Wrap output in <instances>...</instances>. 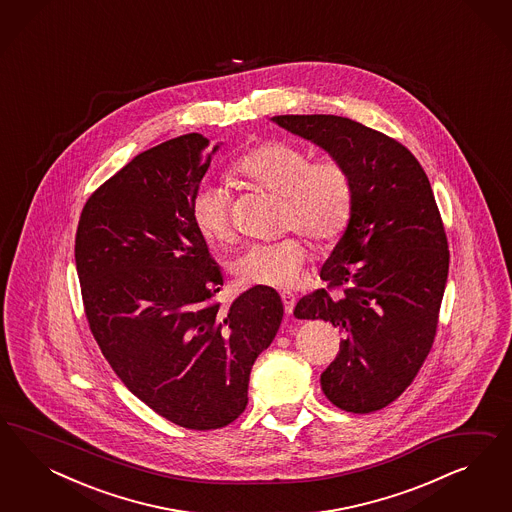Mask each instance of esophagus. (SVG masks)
<instances>
[{
	"mask_svg": "<svg viewBox=\"0 0 512 512\" xmlns=\"http://www.w3.org/2000/svg\"><path fill=\"white\" fill-rule=\"evenodd\" d=\"M281 302H283L285 313L291 315L293 310H295L296 296L293 295V293H289V291H283V293H281Z\"/></svg>",
	"mask_w": 512,
	"mask_h": 512,
	"instance_id": "34e87169",
	"label": "esophagus"
}]
</instances>
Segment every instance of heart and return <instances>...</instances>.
<instances>
[{
    "instance_id": "obj_1",
    "label": "heart",
    "mask_w": 512,
    "mask_h": 512,
    "mask_svg": "<svg viewBox=\"0 0 512 512\" xmlns=\"http://www.w3.org/2000/svg\"><path fill=\"white\" fill-rule=\"evenodd\" d=\"M229 176L251 189L279 195L283 229H295L321 246L347 233L357 189L349 167L338 157L311 159L310 152L287 140H264L238 155ZM189 214L195 229L212 242H229L234 225L227 189L202 184L191 197ZM310 246L300 234L274 242L248 244L233 261L236 278L248 285L287 289L300 279Z\"/></svg>"
}]
</instances>
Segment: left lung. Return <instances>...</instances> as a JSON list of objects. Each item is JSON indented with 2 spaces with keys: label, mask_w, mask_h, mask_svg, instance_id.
I'll use <instances>...</instances> for the list:
<instances>
[{
  "label": "left lung",
  "mask_w": 512,
  "mask_h": 512,
  "mask_svg": "<svg viewBox=\"0 0 512 512\" xmlns=\"http://www.w3.org/2000/svg\"><path fill=\"white\" fill-rule=\"evenodd\" d=\"M274 120L353 174V221L321 268L325 289L302 296L295 317L340 328L321 388L343 411L372 413L402 396L434 345L450 259L434 191L417 157L372 127L330 114Z\"/></svg>",
  "instance_id": "8db88e82"
}]
</instances>
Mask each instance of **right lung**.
<instances>
[{
  "label": "right lung",
  "instance_id": "1",
  "mask_svg": "<svg viewBox=\"0 0 512 512\" xmlns=\"http://www.w3.org/2000/svg\"><path fill=\"white\" fill-rule=\"evenodd\" d=\"M216 148L189 133L137 155L88 197L75 236L86 321L110 368L157 415L201 432L244 413L251 366L283 319L261 285L219 308L223 276L189 214Z\"/></svg>",
  "mask_w": 512,
  "mask_h": 512
}]
</instances>
